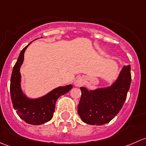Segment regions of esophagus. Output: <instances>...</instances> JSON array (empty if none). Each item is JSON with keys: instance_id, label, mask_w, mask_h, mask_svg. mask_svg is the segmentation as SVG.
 Listing matches in <instances>:
<instances>
[{"instance_id": "obj_1", "label": "esophagus", "mask_w": 146, "mask_h": 146, "mask_svg": "<svg viewBox=\"0 0 146 146\" xmlns=\"http://www.w3.org/2000/svg\"><path fill=\"white\" fill-rule=\"evenodd\" d=\"M84 81H85V79H84L82 77H80L78 78L76 81H75V85H76V86L77 87L82 86V85L84 84Z\"/></svg>"}]
</instances>
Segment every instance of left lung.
<instances>
[{
    "instance_id": "left-lung-1",
    "label": "left lung",
    "mask_w": 146,
    "mask_h": 146,
    "mask_svg": "<svg viewBox=\"0 0 146 146\" xmlns=\"http://www.w3.org/2000/svg\"><path fill=\"white\" fill-rule=\"evenodd\" d=\"M131 82V66H124L117 80L109 88L89 91L81 87L78 113L82 121L100 126L114 119L123 107Z\"/></svg>"
}]
</instances>
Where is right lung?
I'll use <instances>...</instances> for the list:
<instances>
[{"label": "right lung", "instance_id": "add662e5", "mask_svg": "<svg viewBox=\"0 0 146 146\" xmlns=\"http://www.w3.org/2000/svg\"><path fill=\"white\" fill-rule=\"evenodd\" d=\"M31 43L22 50L13 67L10 78V97L13 107L20 118L29 124L40 125L52 119L56 102L60 96L69 92L73 86L68 85L58 87L45 96L35 100L29 99L23 93L20 88V68L24 60L25 51Z\"/></svg>", "mask_w": 146, "mask_h": 146}]
</instances>
